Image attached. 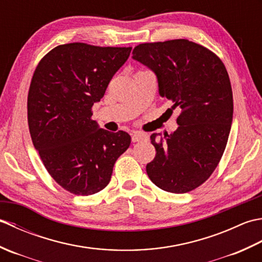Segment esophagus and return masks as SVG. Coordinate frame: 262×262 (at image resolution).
Listing matches in <instances>:
<instances>
[{"mask_svg":"<svg viewBox=\"0 0 262 262\" xmlns=\"http://www.w3.org/2000/svg\"><path fill=\"white\" fill-rule=\"evenodd\" d=\"M145 140H147V135L144 134V133L136 132V133H134V134L132 135V141H133V143L142 142V141H145Z\"/></svg>","mask_w":262,"mask_h":262,"instance_id":"esophagus-1","label":"esophagus"}]
</instances>
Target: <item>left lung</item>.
Segmentation results:
<instances>
[{"label":"left lung","instance_id":"obj_1","mask_svg":"<svg viewBox=\"0 0 262 262\" xmlns=\"http://www.w3.org/2000/svg\"><path fill=\"white\" fill-rule=\"evenodd\" d=\"M133 59L157 75L159 93L180 107L172 134L151 135L157 149L146 165L155 186L185 193L208 179L224 153L233 119V94L223 62L187 39L141 43Z\"/></svg>","mask_w":262,"mask_h":262}]
</instances>
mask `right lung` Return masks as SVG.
Masks as SVG:
<instances>
[{"instance_id":"obj_1","label":"right lung","mask_w":262,"mask_h":262,"mask_svg":"<svg viewBox=\"0 0 262 262\" xmlns=\"http://www.w3.org/2000/svg\"><path fill=\"white\" fill-rule=\"evenodd\" d=\"M130 51L65 43L43 56L33 73L28 93L33 146L53 179L77 196L107 187L117 159L130 145L126 132H108L91 119L92 105Z\"/></svg>"}]
</instances>
